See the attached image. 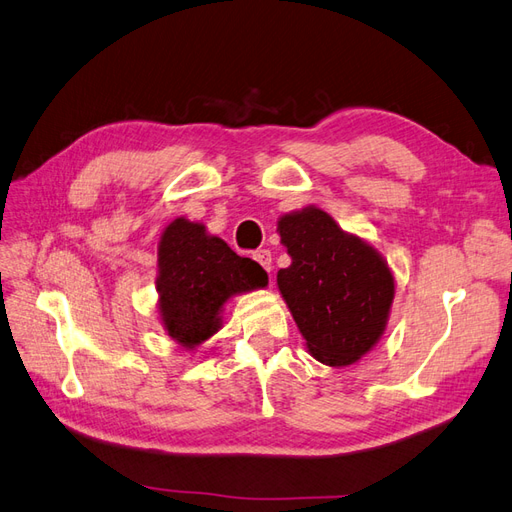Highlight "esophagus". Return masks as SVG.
<instances>
[{
	"label": "esophagus",
	"mask_w": 512,
	"mask_h": 512,
	"mask_svg": "<svg viewBox=\"0 0 512 512\" xmlns=\"http://www.w3.org/2000/svg\"><path fill=\"white\" fill-rule=\"evenodd\" d=\"M254 260L258 262V265L262 267V269H265V271H269L271 273V252L269 250H256L254 252Z\"/></svg>",
	"instance_id": "34e87169"
}]
</instances>
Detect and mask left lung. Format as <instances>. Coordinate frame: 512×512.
Returning a JSON list of instances; mask_svg holds the SVG:
<instances>
[{
    "instance_id": "obj_1",
    "label": "left lung",
    "mask_w": 512,
    "mask_h": 512,
    "mask_svg": "<svg viewBox=\"0 0 512 512\" xmlns=\"http://www.w3.org/2000/svg\"><path fill=\"white\" fill-rule=\"evenodd\" d=\"M277 232L292 258L277 288L309 354L331 367L356 363L389 322L395 277L386 260L314 205L282 215Z\"/></svg>"
}]
</instances>
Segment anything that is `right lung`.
<instances>
[{"instance_id":"obj_1","label":"right lung","mask_w":512,"mask_h":512,"mask_svg":"<svg viewBox=\"0 0 512 512\" xmlns=\"http://www.w3.org/2000/svg\"><path fill=\"white\" fill-rule=\"evenodd\" d=\"M269 284L267 271L241 258L205 224L177 218L158 245V312L168 335L194 350L222 329V307L232 294Z\"/></svg>"}]
</instances>
